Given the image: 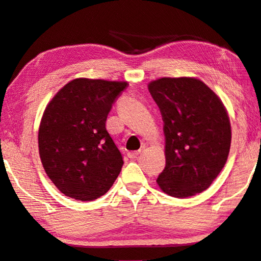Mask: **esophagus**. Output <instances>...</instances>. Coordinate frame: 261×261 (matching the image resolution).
<instances>
[{
  "label": "esophagus",
  "mask_w": 261,
  "mask_h": 261,
  "mask_svg": "<svg viewBox=\"0 0 261 261\" xmlns=\"http://www.w3.org/2000/svg\"><path fill=\"white\" fill-rule=\"evenodd\" d=\"M139 153H140V150H138V151H130V152H127V156H129L130 159H134V158H136V156L139 154Z\"/></svg>",
  "instance_id": "1"
}]
</instances>
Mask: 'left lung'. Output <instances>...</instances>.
Returning a JSON list of instances; mask_svg holds the SVG:
<instances>
[{"instance_id": "left-lung-1", "label": "left lung", "mask_w": 261, "mask_h": 261, "mask_svg": "<svg viewBox=\"0 0 261 261\" xmlns=\"http://www.w3.org/2000/svg\"><path fill=\"white\" fill-rule=\"evenodd\" d=\"M148 90L160 109L166 143V166L156 182L173 197L202 193L229 155L231 125L224 105L194 77H161Z\"/></svg>"}]
</instances>
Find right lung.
<instances>
[{
  "mask_svg": "<svg viewBox=\"0 0 261 261\" xmlns=\"http://www.w3.org/2000/svg\"><path fill=\"white\" fill-rule=\"evenodd\" d=\"M127 82L80 77L48 103L38 131L47 176L66 196L93 201L108 192L123 156L106 129L109 111Z\"/></svg>",
  "mask_w": 261,
  "mask_h": 261,
  "instance_id": "1",
  "label": "right lung"
}]
</instances>
